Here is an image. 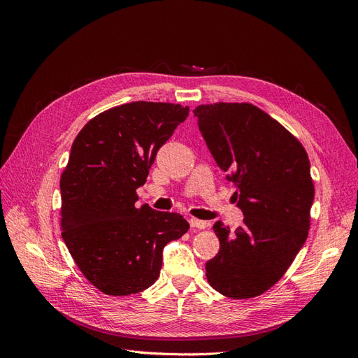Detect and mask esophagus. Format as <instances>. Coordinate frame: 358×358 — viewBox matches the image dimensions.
I'll return each mask as SVG.
<instances>
[{
  "mask_svg": "<svg viewBox=\"0 0 358 358\" xmlns=\"http://www.w3.org/2000/svg\"><path fill=\"white\" fill-rule=\"evenodd\" d=\"M189 225L192 227V229H200V230H203V229H206V221H201V220H197V218H191L189 220Z\"/></svg>",
  "mask_w": 358,
  "mask_h": 358,
  "instance_id": "obj_1",
  "label": "esophagus"
}]
</instances>
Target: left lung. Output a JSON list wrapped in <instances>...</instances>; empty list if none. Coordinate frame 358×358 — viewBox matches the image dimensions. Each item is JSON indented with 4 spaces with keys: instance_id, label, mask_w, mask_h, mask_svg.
Masks as SVG:
<instances>
[{
    "instance_id": "obj_1",
    "label": "left lung",
    "mask_w": 358,
    "mask_h": 358,
    "mask_svg": "<svg viewBox=\"0 0 358 358\" xmlns=\"http://www.w3.org/2000/svg\"><path fill=\"white\" fill-rule=\"evenodd\" d=\"M216 164L236 187L242 225L213 224L220 252L206 263L209 284L231 299L263 294L305 245L313 203L305 148L273 117L249 103L192 110Z\"/></svg>"
}]
</instances>
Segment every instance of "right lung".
<instances>
[{
	"label": "right lung",
	"mask_w": 358,
	"mask_h": 358,
	"mask_svg": "<svg viewBox=\"0 0 358 358\" xmlns=\"http://www.w3.org/2000/svg\"><path fill=\"white\" fill-rule=\"evenodd\" d=\"M188 112L170 103H127L91 119L74 138L59 182L62 239L104 294H136L155 284L164 246L189 229L179 213L136 203L159 148Z\"/></svg>",
	"instance_id": "obj_1"
}]
</instances>
